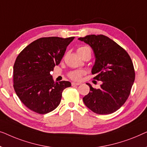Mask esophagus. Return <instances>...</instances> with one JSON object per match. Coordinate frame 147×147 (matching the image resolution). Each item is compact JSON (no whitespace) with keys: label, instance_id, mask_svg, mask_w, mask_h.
Wrapping results in <instances>:
<instances>
[{"label":"esophagus","instance_id":"obj_1","mask_svg":"<svg viewBox=\"0 0 147 147\" xmlns=\"http://www.w3.org/2000/svg\"><path fill=\"white\" fill-rule=\"evenodd\" d=\"M71 84H72V86H78V85H80V83H76V82H72Z\"/></svg>","mask_w":147,"mask_h":147}]
</instances>
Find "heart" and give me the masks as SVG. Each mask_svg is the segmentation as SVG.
Segmentation results:
<instances>
[{
  "label": "heart",
  "instance_id": "heart-1",
  "mask_svg": "<svg viewBox=\"0 0 147 147\" xmlns=\"http://www.w3.org/2000/svg\"><path fill=\"white\" fill-rule=\"evenodd\" d=\"M86 51H90V49L87 47H81L77 49V52L79 55ZM84 74V72L83 71H74L70 72L68 76L71 80H75V81H79V80H81L82 76Z\"/></svg>",
  "mask_w": 147,
  "mask_h": 147
}]
</instances>
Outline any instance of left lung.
<instances>
[{"label":"left lung","mask_w":147,"mask_h":147,"mask_svg":"<svg viewBox=\"0 0 147 147\" xmlns=\"http://www.w3.org/2000/svg\"><path fill=\"white\" fill-rule=\"evenodd\" d=\"M78 39L93 50L96 58L92 69L93 79L102 82L98 89L86 83L90 92L82 98L84 105L96 114H111L125 104L131 93L135 78L132 60L125 49L103 34Z\"/></svg>","instance_id":"obj_1"}]
</instances>
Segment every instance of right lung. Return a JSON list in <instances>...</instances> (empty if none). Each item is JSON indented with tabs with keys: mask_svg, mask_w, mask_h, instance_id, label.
Here are the masks:
<instances>
[{
	"mask_svg": "<svg viewBox=\"0 0 147 147\" xmlns=\"http://www.w3.org/2000/svg\"><path fill=\"white\" fill-rule=\"evenodd\" d=\"M74 37H42L19 53L13 67V86L20 101L38 114L50 113L61 102L69 81L54 82L50 72L63 59Z\"/></svg>",
	"mask_w": 147,
	"mask_h": 147,
	"instance_id": "obj_1",
	"label": "right lung"
}]
</instances>
